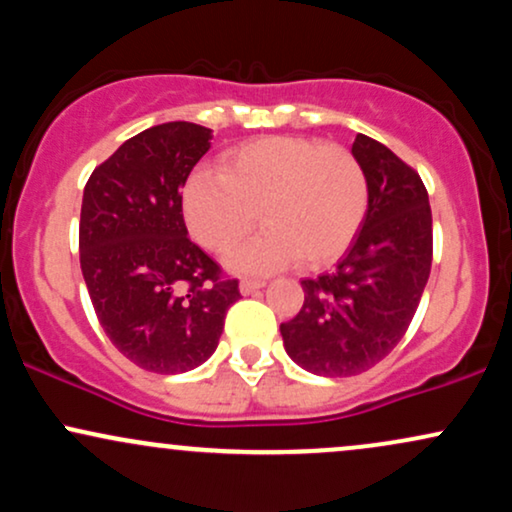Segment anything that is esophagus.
Listing matches in <instances>:
<instances>
[{
	"mask_svg": "<svg viewBox=\"0 0 512 512\" xmlns=\"http://www.w3.org/2000/svg\"><path fill=\"white\" fill-rule=\"evenodd\" d=\"M264 281H257V279H243L240 281V293H243V296H250V293H255V291H260V289H264Z\"/></svg>",
	"mask_w": 512,
	"mask_h": 512,
	"instance_id": "obj_1",
	"label": "esophagus"
}]
</instances>
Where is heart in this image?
<instances>
[{"instance_id":"heart-1","label":"heart","mask_w":512,"mask_h":512,"mask_svg":"<svg viewBox=\"0 0 512 512\" xmlns=\"http://www.w3.org/2000/svg\"><path fill=\"white\" fill-rule=\"evenodd\" d=\"M267 231L228 257L240 274H269L303 257L325 267L351 248L368 211V180L351 151L301 137H264L197 170L182 214L199 245L228 252L260 221Z\"/></svg>"}]
</instances>
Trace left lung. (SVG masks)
<instances>
[{"mask_svg":"<svg viewBox=\"0 0 512 512\" xmlns=\"http://www.w3.org/2000/svg\"><path fill=\"white\" fill-rule=\"evenodd\" d=\"M351 154L368 180V211L337 269L303 279V308L281 322L284 349L325 378L373 368L407 332L433 260L428 192L385 144L356 134Z\"/></svg>","mask_w":512,"mask_h":512,"instance_id":"1","label":"left lung"}]
</instances>
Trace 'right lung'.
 Masks as SVG:
<instances>
[{
  "label": "right lung",
  "instance_id": "1",
  "mask_svg": "<svg viewBox=\"0 0 512 512\" xmlns=\"http://www.w3.org/2000/svg\"><path fill=\"white\" fill-rule=\"evenodd\" d=\"M211 129L166 122L127 139L84 187L81 272L103 332L151 373L202 366L219 346L236 279L187 238V175L209 151Z\"/></svg>",
  "mask_w": 512,
  "mask_h": 512
}]
</instances>
